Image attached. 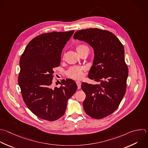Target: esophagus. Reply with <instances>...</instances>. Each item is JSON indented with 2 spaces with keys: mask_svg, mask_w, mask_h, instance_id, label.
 <instances>
[{
  "mask_svg": "<svg viewBox=\"0 0 148 148\" xmlns=\"http://www.w3.org/2000/svg\"><path fill=\"white\" fill-rule=\"evenodd\" d=\"M76 84L77 85V86H78V89H80L81 88V83L80 81H77L76 82Z\"/></svg>",
  "mask_w": 148,
  "mask_h": 148,
  "instance_id": "obj_1",
  "label": "esophagus"
}]
</instances>
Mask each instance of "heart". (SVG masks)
<instances>
[{"instance_id":"b5f03b06","label":"heart","mask_w":148,"mask_h":148,"mask_svg":"<svg viewBox=\"0 0 148 148\" xmlns=\"http://www.w3.org/2000/svg\"><path fill=\"white\" fill-rule=\"evenodd\" d=\"M76 50L78 54L80 55L81 53L85 52H89V48L85 45H79L76 47ZM86 70V69L84 67L79 66H73L71 67L67 71V75L74 79H80L84 76V73Z\"/></svg>"}]
</instances>
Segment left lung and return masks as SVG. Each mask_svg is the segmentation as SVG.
I'll list each match as a JSON object with an SVG mask.
<instances>
[{
	"mask_svg": "<svg viewBox=\"0 0 148 148\" xmlns=\"http://www.w3.org/2000/svg\"><path fill=\"white\" fill-rule=\"evenodd\" d=\"M74 39L85 41L93 47L94 59L88 77L99 82L82 83L86 95L84 109L92 118H105L118 108L125 93L128 69L124 46L112 32L98 28L77 31Z\"/></svg>",
	"mask_w": 148,
	"mask_h": 148,
	"instance_id": "left-lung-1",
	"label": "left lung"
}]
</instances>
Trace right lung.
<instances>
[{
    "label": "right lung",
    "mask_w": 148,
    "mask_h": 148,
    "mask_svg": "<svg viewBox=\"0 0 148 148\" xmlns=\"http://www.w3.org/2000/svg\"><path fill=\"white\" fill-rule=\"evenodd\" d=\"M74 32L40 34L29 42L20 58L18 81L23 99L41 119L52 121L62 117L77 89L75 82L68 78L61 81L59 88H52L53 70L60 66L63 49Z\"/></svg>",
    "instance_id": "add662e5"
}]
</instances>
